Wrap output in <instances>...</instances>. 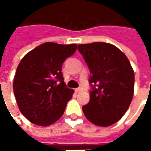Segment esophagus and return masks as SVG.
Masks as SVG:
<instances>
[{"mask_svg":"<svg viewBox=\"0 0 151 151\" xmlns=\"http://www.w3.org/2000/svg\"><path fill=\"white\" fill-rule=\"evenodd\" d=\"M75 91H76V92L79 93V92H81V91H82V89H81V88H76Z\"/></svg>","mask_w":151,"mask_h":151,"instance_id":"34e87169","label":"esophagus"}]
</instances>
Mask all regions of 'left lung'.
I'll return each mask as SVG.
<instances>
[{"mask_svg":"<svg viewBox=\"0 0 151 151\" xmlns=\"http://www.w3.org/2000/svg\"><path fill=\"white\" fill-rule=\"evenodd\" d=\"M79 52L91 74L90 101L82 107L93 124L107 127L119 121L134 96V72L127 56L113 44H79Z\"/></svg>","mask_w":151,"mask_h":151,"instance_id":"obj_1","label":"left lung"}]
</instances>
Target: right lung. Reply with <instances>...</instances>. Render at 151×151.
<instances>
[{
    "mask_svg": "<svg viewBox=\"0 0 151 151\" xmlns=\"http://www.w3.org/2000/svg\"><path fill=\"white\" fill-rule=\"evenodd\" d=\"M77 44L47 42L28 52L20 61L13 80L18 108L32 124L49 126L60 119L74 90L67 88L61 71Z\"/></svg>",
    "mask_w": 151,
    "mask_h": 151,
    "instance_id": "add662e5",
    "label": "right lung"
}]
</instances>
